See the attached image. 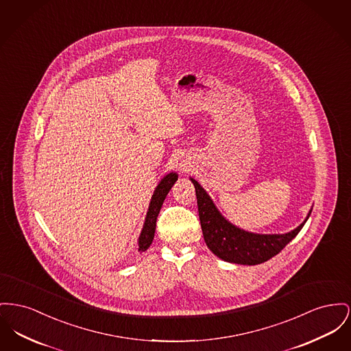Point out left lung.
<instances>
[{
  "label": "left lung",
  "mask_w": 351,
  "mask_h": 351,
  "mask_svg": "<svg viewBox=\"0 0 351 351\" xmlns=\"http://www.w3.org/2000/svg\"><path fill=\"white\" fill-rule=\"evenodd\" d=\"M196 191L199 217L206 247L219 258L240 265H257L278 254L298 234L309 219L293 230L282 234H261L236 227L215 206L206 189L193 178H189Z\"/></svg>",
  "instance_id": "left-lung-1"
}]
</instances>
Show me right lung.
Wrapping results in <instances>:
<instances>
[{
  "label": "right lung",
  "instance_id": "obj_1",
  "mask_svg": "<svg viewBox=\"0 0 351 351\" xmlns=\"http://www.w3.org/2000/svg\"><path fill=\"white\" fill-rule=\"evenodd\" d=\"M178 180V173L176 172H169L167 173L165 178L159 182V184L155 188L154 195L151 197L148 210L145 215V224L142 228V232L138 239V247L139 252H145L149 245L152 244L154 236H155V229H156V219L160 212V208L165 203V196L168 195L169 189L176 183Z\"/></svg>",
  "mask_w": 351,
  "mask_h": 351
}]
</instances>
